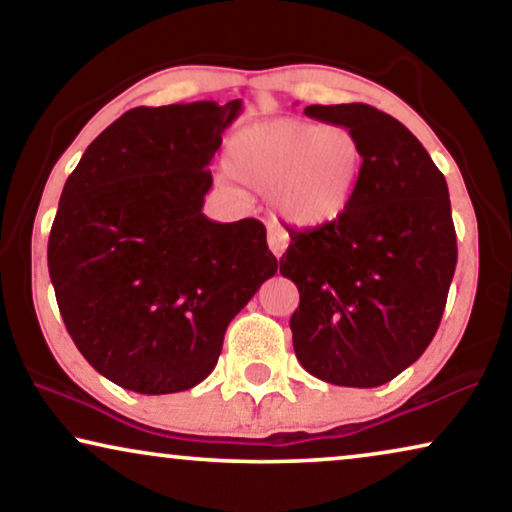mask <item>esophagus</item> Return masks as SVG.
Segmentation results:
<instances>
[{
	"instance_id": "esophagus-1",
	"label": "esophagus",
	"mask_w": 512,
	"mask_h": 512,
	"mask_svg": "<svg viewBox=\"0 0 512 512\" xmlns=\"http://www.w3.org/2000/svg\"><path fill=\"white\" fill-rule=\"evenodd\" d=\"M268 247L277 258L289 247V233L282 226H277V223H270L268 226Z\"/></svg>"
}]
</instances>
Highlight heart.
Segmentation results:
<instances>
[{
	"instance_id": "1",
	"label": "heart",
	"mask_w": 512,
	"mask_h": 512,
	"mask_svg": "<svg viewBox=\"0 0 512 512\" xmlns=\"http://www.w3.org/2000/svg\"><path fill=\"white\" fill-rule=\"evenodd\" d=\"M361 139L345 125L270 118L233 135L226 167L249 191L270 195L291 226L321 228L352 205L363 174ZM230 177H223L230 184Z\"/></svg>"
}]
</instances>
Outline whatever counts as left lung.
I'll return each instance as SVG.
<instances>
[{
	"instance_id": "1",
	"label": "left lung",
	"mask_w": 512,
	"mask_h": 512,
	"mask_svg": "<svg viewBox=\"0 0 512 512\" xmlns=\"http://www.w3.org/2000/svg\"><path fill=\"white\" fill-rule=\"evenodd\" d=\"M305 114L352 130L366 160L338 221L289 230L279 272L300 293L293 349L319 380L380 387L424 354L443 317L457 265L447 181L419 139L370 104Z\"/></svg>"
}]
</instances>
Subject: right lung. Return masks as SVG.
I'll list each match as a JSON object with an SVG mask.
<instances>
[{
	"label": "right lung",
	"mask_w": 512,
	"mask_h": 512,
	"mask_svg": "<svg viewBox=\"0 0 512 512\" xmlns=\"http://www.w3.org/2000/svg\"><path fill=\"white\" fill-rule=\"evenodd\" d=\"M242 100L137 107L83 153L62 188L48 272L74 345L137 394L205 380L237 312L277 272L256 219L202 214L221 135Z\"/></svg>",
	"instance_id": "add662e5"
}]
</instances>
